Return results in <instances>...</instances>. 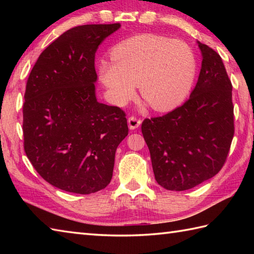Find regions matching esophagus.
<instances>
[{
    "label": "esophagus",
    "mask_w": 254,
    "mask_h": 254,
    "mask_svg": "<svg viewBox=\"0 0 254 254\" xmlns=\"http://www.w3.org/2000/svg\"><path fill=\"white\" fill-rule=\"evenodd\" d=\"M141 123L142 121L135 117H130L127 120L128 127H130L131 130H135V128H137L139 126H141Z\"/></svg>",
    "instance_id": "1"
}]
</instances>
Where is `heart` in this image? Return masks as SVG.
I'll use <instances>...</instances> for the list:
<instances>
[{"label":"heart","mask_w":254,"mask_h":254,"mask_svg":"<svg viewBox=\"0 0 254 254\" xmlns=\"http://www.w3.org/2000/svg\"><path fill=\"white\" fill-rule=\"evenodd\" d=\"M113 62L99 65L101 82L115 104L130 100L138 84L142 98L157 111L174 109L193 83L195 60L185 42L144 34L128 38L111 50Z\"/></svg>","instance_id":"1"}]
</instances>
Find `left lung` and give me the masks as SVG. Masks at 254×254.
Listing matches in <instances>:
<instances>
[{
	"label": "left lung",
	"mask_w": 254,
	"mask_h": 254,
	"mask_svg": "<svg viewBox=\"0 0 254 254\" xmlns=\"http://www.w3.org/2000/svg\"><path fill=\"white\" fill-rule=\"evenodd\" d=\"M197 44L202 67L190 98L142 123L155 179L171 191L189 190L217 175L235 133L233 85L222 58Z\"/></svg>",
	"instance_id": "1"
}]
</instances>
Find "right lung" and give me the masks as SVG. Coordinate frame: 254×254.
I'll return each mask as SVG.
<instances>
[{
  "mask_svg": "<svg viewBox=\"0 0 254 254\" xmlns=\"http://www.w3.org/2000/svg\"><path fill=\"white\" fill-rule=\"evenodd\" d=\"M117 24L68 29L38 58L26 84L24 148L42 179L90 194L109 185L116 150L128 133L126 113L97 101L95 55Z\"/></svg>",
  "mask_w": 254,
  "mask_h": 254,
  "instance_id": "1",
  "label": "right lung"
}]
</instances>
